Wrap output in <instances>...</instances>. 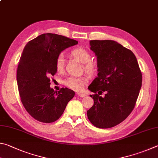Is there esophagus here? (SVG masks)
Instances as JSON below:
<instances>
[{
	"label": "esophagus",
	"instance_id": "obj_1",
	"mask_svg": "<svg viewBox=\"0 0 158 158\" xmlns=\"http://www.w3.org/2000/svg\"><path fill=\"white\" fill-rule=\"evenodd\" d=\"M76 94H77V96H80V97H85V96H86V95H85V94H83V93H77Z\"/></svg>",
	"mask_w": 158,
	"mask_h": 158
}]
</instances>
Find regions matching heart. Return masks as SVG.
Returning a JSON list of instances; mask_svg holds the SVG:
<instances>
[{
	"mask_svg": "<svg viewBox=\"0 0 158 158\" xmlns=\"http://www.w3.org/2000/svg\"><path fill=\"white\" fill-rule=\"evenodd\" d=\"M71 55L75 59L82 64L85 72L93 74L97 71L98 65L94 60H91V53L87 49L83 47H77L71 52ZM55 67L58 73H62L64 68V59L62 55H59L56 60ZM87 79L83 77H69L64 80V84L66 87L75 91H81L87 83Z\"/></svg>",
	"mask_w": 158,
	"mask_h": 158,
	"instance_id": "obj_1",
	"label": "heart"
}]
</instances>
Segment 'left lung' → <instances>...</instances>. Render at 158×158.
<instances>
[{
    "mask_svg": "<svg viewBox=\"0 0 158 158\" xmlns=\"http://www.w3.org/2000/svg\"><path fill=\"white\" fill-rule=\"evenodd\" d=\"M97 57L98 77L88 87L94 105L88 118L99 128H112L133 110L142 83L137 58L131 50L112 40H91ZM105 92V96L100 95Z\"/></svg>",
    "mask_w": 158,
    "mask_h": 158,
    "instance_id": "left-lung-1",
    "label": "left lung"
}]
</instances>
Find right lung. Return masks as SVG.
<instances>
[{
  "label": "right lung",
  "mask_w": 158,
  "mask_h": 158,
  "mask_svg": "<svg viewBox=\"0 0 158 158\" xmlns=\"http://www.w3.org/2000/svg\"><path fill=\"white\" fill-rule=\"evenodd\" d=\"M76 40L52 33L42 34L24 47L16 72L19 95L27 113L43 123L57 121L73 98L68 88L55 92L49 76L57 73L55 63L63 50L76 45Z\"/></svg>",
  "instance_id": "1"
}]
</instances>
